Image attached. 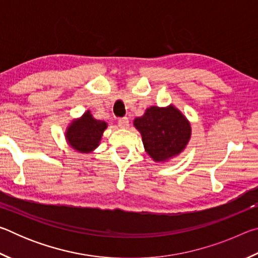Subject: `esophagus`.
<instances>
[{
	"label": "esophagus",
	"mask_w": 258,
	"mask_h": 258,
	"mask_svg": "<svg viewBox=\"0 0 258 258\" xmlns=\"http://www.w3.org/2000/svg\"><path fill=\"white\" fill-rule=\"evenodd\" d=\"M118 125L121 128H126L128 126V118L127 117H121L118 119Z\"/></svg>",
	"instance_id": "1"
}]
</instances>
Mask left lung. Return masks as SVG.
Returning a JSON list of instances; mask_svg holds the SVG:
<instances>
[{
	"instance_id": "obj_1",
	"label": "left lung",
	"mask_w": 258,
	"mask_h": 258,
	"mask_svg": "<svg viewBox=\"0 0 258 258\" xmlns=\"http://www.w3.org/2000/svg\"><path fill=\"white\" fill-rule=\"evenodd\" d=\"M142 135L145 149L155 161H165L184 150L191 137V126L175 107H150L134 119Z\"/></svg>"
}]
</instances>
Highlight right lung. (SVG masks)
<instances>
[{
  "instance_id": "1",
  "label": "right lung",
  "mask_w": 258,
  "mask_h": 258,
  "mask_svg": "<svg viewBox=\"0 0 258 258\" xmlns=\"http://www.w3.org/2000/svg\"><path fill=\"white\" fill-rule=\"evenodd\" d=\"M106 121L94 119L87 110L80 119L74 120L67 130L66 138L69 145L80 152H91L99 146Z\"/></svg>"
}]
</instances>
